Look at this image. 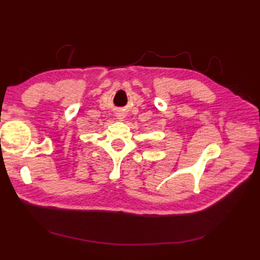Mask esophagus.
<instances>
[{
	"label": "esophagus",
	"instance_id": "esophagus-1",
	"mask_svg": "<svg viewBox=\"0 0 260 260\" xmlns=\"http://www.w3.org/2000/svg\"><path fill=\"white\" fill-rule=\"evenodd\" d=\"M117 117H119V119H121V118H123V115H120V114H118V115H117Z\"/></svg>",
	"mask_w": 260,
	"mask_h": 260
}]
</instances>
